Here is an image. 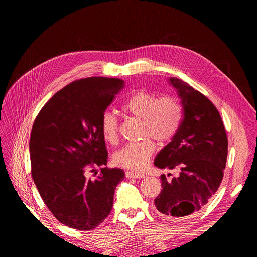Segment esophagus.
Returning <instances> with one entry per match:
<instances>
[{"instance_id":"obj_1","label":"esophagus","mask_w":257,"mask_h":257,"mask_svg":"<svg viewBox=\"0 0 257 257\" xmlns=\"http://www.w3.org/2000/svg\"><path fill=\"white\" fill-rule=\"evenodd\" d=\"M125 177L128 178V179H138V178H145V175H143V174H136V173L130 172V170H127V172L125 173Z\"/></svg>"}]
</instances>
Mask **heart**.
Returning <instances> with one entry per match:
<instances>
[{"label": "heart", "mask_w": 257, "mask_h": 257, "mask_svg": "<svg viewBox=\"0 0 257 257\" xmlns=\"http://www.w3.org/2000/svg\"><path fill=\"white\" fill-rule=\"evenodd\" d=\"M121 108L125 113L141 119V136L145 138L115 151L112 161L116 166L132 172H141L155 150L154 143L149 137L161 144L169 142L181 126L182 106L173 96L158 97L150 92L135 91L124 100ZM100 132L107 143L118 142L119 123L113 113L109 111L103 113Z\"/></svg>", "instance_id": "1"}]
</instances>
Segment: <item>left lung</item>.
<instances>
[{
  "mask_svg": "<svg viewBox=\"0 0 257 257\" xmlns=\"http://www.w3.org/2000/svg\"><path fill=\"white\" fill-rule=\"evenodd\" d=\"M169 82L181 99L183 118L154 165L179 174L172 179L161 176L162 190L154 205L163 216L182 217L197 212L219 189L228 141L221 115L209 98L180 79L169 78Z\"/></svg>",
  "mask_w": 257,
  "mask_h": 257,
  "instance_id": "left-lung-1",
  "label": "left lung"
}]
</instances>
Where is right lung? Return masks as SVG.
Wrapping results in <instances>:
<instances>
[{
  "mask_svg": "<svg viewBox=\"0 0 257 257\" xmlns=\"http://www.w3.org/2000/svg\"><path fill=\"white\" fill-rule=\"evenodd\" d=\"M124 81L106 77L75 80L38 112L30 137L31 174L50 212L62 224L91 230L109 215L124 170L107 168L100 119ZM103 167L96 178L89 172Z\"/></svg>",
  "mask_w": 257,
  "mask_h": 257,
  "instance_id": "1",
  "label": "right lung"
}]
</instances>
